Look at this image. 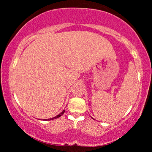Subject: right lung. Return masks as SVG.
<instances>
[{
    "mask_svg": "<svg viewBox=\"0 0 152 152\" xmlns=\"http://www.w3.org/2000/svg\"><path fill=\"white\" fill-rule=\"evenodd\" d=\"M64 112H65V110H64V111H62L61 113H59V115H57V116H55V117H54V118H50V119H47V120H55V119H56V118H58L61 117V115H63Z\"/></svg>",
    "mask_w": 152,
    "mask_h": 152,
    "instance_id": "1",
    "label": "right lung"
}]
</instances>
